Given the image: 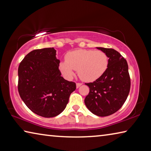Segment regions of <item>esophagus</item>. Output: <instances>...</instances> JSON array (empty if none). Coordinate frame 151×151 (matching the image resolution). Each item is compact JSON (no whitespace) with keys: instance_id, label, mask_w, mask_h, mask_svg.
Instances as JSON below:
<instances>
[{"instance_id":"obj_1","label":"esophagus","mask_w":151,"mask_h":151,"mask_svg":"<svg viewBox=\"0 0 151 151\" xmlns=\"http://www.w3.org/2000/svg\"><path fill=\"white\" fill-rule=\"evenodd\" d=\"M76 88H79L82 85V84L81 83H76Z\"/></svg>"}]
</instances>
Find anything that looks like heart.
I'll use <instances>...</instances> for the list:
<instances>
[{
    "mask_svg": "<svg viewBox=\"0 0 151 151\" xmlns=\"http://www.w3.org/2000/svg\"><path fill=\"white\" fill-rule=\"evenodd\" d=\"M108 64V56L103 51L78 49L66 55L65 61L60 64V69L68 78L73 75L74 70H77L81 80L93 82L103 75Z\"/></svg>",
    "mask_w": 151,
    "mask_h": 151,
    "instance_id": "obj_1",
    "label": "heart"
}]
</instances>
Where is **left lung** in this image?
<instances>
[{"instance_id": "1", "label": "left lung", "mask_w": 151, "mask_h": 151, "mask_svg": "<svg viewBox=\"0 0 151 151\" xmlns=\"http://www.w3.org/2000/svg\"><path fill=\"white\" fill-rule=\"evenodd\" d=\"M109 58L108 67L93 83H86L90 91L85 99V105L92 113L106 116L121 108L129 95L131 78L127 60L112 48L96 47Z\"/></svg>"}]
</instances>
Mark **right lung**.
I'll use <instances>...</instances> for the list:
<instances>
[{"label": "right lung", "mask_w": 151, "mask_h": 151, "mask_svg": "<svg viewBox=\"0 0 151 151\" xmlns=\"http://www.w3.org/2000/svg\"><path fill=\"white\" fill-rule=\"evenodd\" d=\"M56 52L54 48L32 50L18 69L20 98L30 111L46 118L60 114L76 89L75 83L61 76Z\"/></svg>", "instance_id": "obj_1"}]
</instances>
